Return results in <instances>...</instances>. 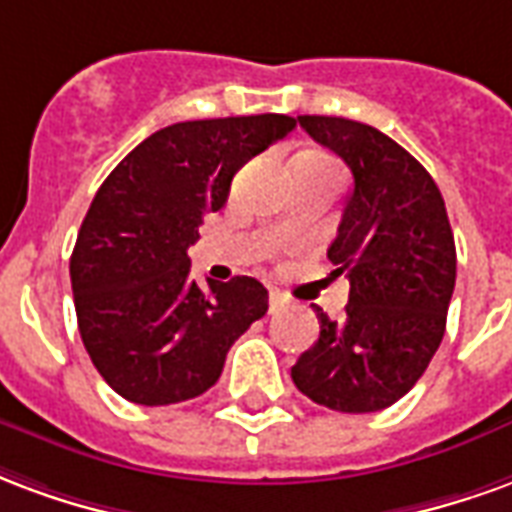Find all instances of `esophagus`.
I'll return each instance as SVG.
<instances>
[{"mask_svg":"<svg viewBox=\"0 0 512 512\" xmlns=\"http://www.w3.org/2000/svg\"><path fill=\"white\" fill-rule=\"evenodd\" d=\"M286 302H289V300H286V294L278 292V289H272V292H270V311H272V313L281 311V308H283V305H286Z\"/></svg>","mask_w":512,"mask_h":512,"instance_id":"esophagus-1","label":"esophagus"}]
</instances>
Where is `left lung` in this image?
<instances>
[{"label": "left lung", "mask_w": 512, "mask_h": 512, "mask_svg": "<svg viewBox=\"0 0 512 512\" xmlns=\"http://www.w3.org/2000/svg\"><path fill=\"white\" fill-rule=\"evenodd\" d=\"M349 166L354 188L327 251L346 272L349 302L335 322L322 308L319 338L292 379L313 404L363 414L393 406L425 374L442 343L455 289V240L431 174L382 130L343 117H297Z\"/></svg>", "instance_id": "left-lung-1"}]
</instances>
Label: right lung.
I'll use <instances>...</instances> for the list:
<instances>
[{"label": "right lung", "instance_id": "add662e5", "mask_svg": "<svg viewBox=\"0 0 512 512\" xmlns=\"http://www.w3.org/2000/svg\"><path fill=\"white\" fill-rule=\"evenodd\" d=\"M286 114L177 122L144 138L100 185L70 256L78 333L108 387L169 406L218 382L231 343L267 313V289L190 278L188 248L234 174L292 133Z\"/></svg>", "mask_w": 512, "mask_h": 512}]
</instances>
